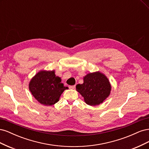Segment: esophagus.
I'll list each match as a JSON object with an SVG mask.
<instances>
[{"instance_id":"1","label":"esophagus","mask_w":149,"mask_h":149,"mask_svg":"<svg viewBox=\"0 0 149 149\" xmlns=\"http://www.w3.org/2000/svg\"><path fill=\"white\" fill-rule=\"evenodd\" d=\"M75 87H76V86H75V85H73V86H69V88H70V89H74V88H75Z\"/></svg>"}]
</instances>
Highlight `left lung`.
<instances>
[{"label":"left lung","instance_id":"1","mask_svg":"<svg viewBox=\"0 0 149 149\" xmlns=\"http://www.w3.org/2000/svg\"><path fill=\"white\" fill-rule=\"evenodd\" d=\"M76 88L90 106L102 103L109 96L111 89L109 80L100 72L88 74L84 77V83L77 84Z\"/></svg>","mask_w":149,"mask_h":149}]
</instances>
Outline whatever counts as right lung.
I'll return each mask as SVG.
<instances>
[{
  "mask_svg": "<svg viewBox=\"0 0 149 149\" xmlns=\"http://www.w3.org/2000/svg\"><path fill=\"white\" fill-rule=\"evenodd\" d=\"M68 88L61 83V78L55 76V71H41L31 79L29 89L39 102L52 106L59 101L62 93Z\"/></svg>",
  "mask_w": 149,
  "mask_h": 149,
  "instance_id": "obj_1",
  "label": "right lung"
}]
</instances>
